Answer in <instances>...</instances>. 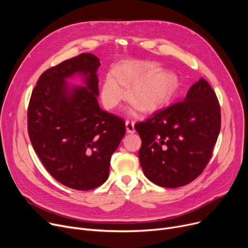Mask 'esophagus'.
I'll list each match as a JSON object with an SVG mask.
<instances>
[{
  "label": "esophagus",
  "mask_w": 248,
  "mask_h": 248,
  "mask_svg": "<svg viewBox=\"0 0 248 248\" xmlns=\"http://www.w3.org/2000/svg\"><path fill=\"white\" fill-rule=\"evenodd\" d=\"M125 126H126V132L129 134H134L136 132L135 129V123L133 121H126L125 122Z\"/></svg>",
  "instance_id": "1"
}]
</instances>
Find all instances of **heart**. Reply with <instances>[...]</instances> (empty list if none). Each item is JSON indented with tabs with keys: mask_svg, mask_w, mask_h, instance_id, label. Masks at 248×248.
Returning a JSON list of instances; mask_svg holds the SVG:
<instances>
[{
	"mask_svg": "<svg viewBox=\"0 0 248 248\" xmlns=\"http://www.w3.org/2000/svg\"><path fill=\"white\" fill-rule=\"evenodd\" d=\"M160 69L153 63L144 61H124L117 64L113 75L108 74L101 85V98L108 108H114L126 97L144 111H153L170 100L179 88L178 78Z\"/></svg>",
	"mask_w": 248,
	"mask_h": 248,
	"instance_id": "1",
	"label": "heart"
}]
</instances>
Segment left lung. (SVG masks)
Wrapping results in <instances>:
<instances>
[{
	"mask_svg": "<svg viewBox=\"0 0 248 248\" xmlns=\"http://www.w3.org/2000/svg\"><path fill=\"white\" fill-rule=\"evenodd\" d=\"M135 127L141 139L139 158L145 176L161 187L185 186L212 157L221 127L218 98L200 78L183 101L154 112Z\"/></svg>",
	"mask_w": 248,
	"mask_h": 248,
	"instance_id": "left-lung-1",
	"label": "left lung"
}]
</instances>
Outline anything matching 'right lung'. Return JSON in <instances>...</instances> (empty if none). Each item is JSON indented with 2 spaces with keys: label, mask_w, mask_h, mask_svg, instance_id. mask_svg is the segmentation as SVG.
<instances>
[{
  "label": "right lung",
  "mask_w": 248,
  "mask_h": 248,
  "mask_svg": "<svg viewBox=\"0 0 248 248\" xmlns=\"http://www.w3.org/2000/svg\"><path fill=\"white\" fill-rule=\"evenodd\" d=\"M99 59L82 53L41 74L28 107V134L49 174L74 190L88 191L108 178L111 155L125 134L123 119L99 108ZM81 75L84 87L66 81Z\"/></svg>",
  "instance_id": "right-lung-1"
}]
</instances>
